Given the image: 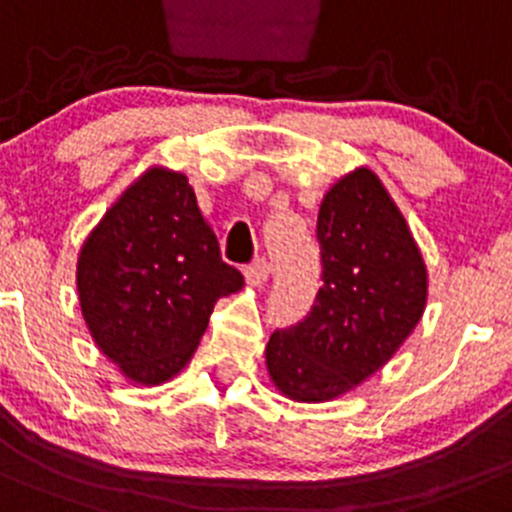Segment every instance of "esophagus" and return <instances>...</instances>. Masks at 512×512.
<instances>
[{"instance_id":"34e87169","label":"esophagus","mask_w":512,"mask_h":512,"mask_svg":"<svg viewBox=\"0 0 512 512\" xmlns=\"http://www.w3.org/2000/svg\"><path fill=\"white\" fill-rule=\"evenodd\" d=\"M245 277L250 285H265L267 280H270V262L265 260V257H260V260L252 262L250 267H245Z\"/></svg>"}]
</instances>
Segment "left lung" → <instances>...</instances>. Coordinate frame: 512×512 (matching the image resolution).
Segmentation results:
<instances>
[{
	"label": "left lung",
	"mask_w": 512,
	"mask_h": 512,
	"mask_svg": "<svg viewBox=\"0 0 512 512\" xmlns=\"http://www.w3.org/2000/svg\"><path fill=\"white\" fill-rule=\"evenodd\" d=\"M322 287L297 325L267 342L282 395L322 403L380 370L425 310L428 275L403 215L370 170L325 195L317 215Z\"/></svg>",
	"instance_id": "left-lung-1"
}]
</instances>
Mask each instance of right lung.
Masks as SVG:
<instances>
[{
	"label": "right lung",
	"mask_w": 512,
	"mask_h": 512,
	"mask_svg": "<svg viewBox=\"0 0 512 512\" xmlns=\"http://www.w3.org/2000/svg\"><path fill=\"white\" fill-rule=\"evenodd\" d=\"M242 285L187 177L167 170H150L114 202L77 265L79 305L94 342L142 385L177 375L215 302Z\"/></svg>",
	"instance_id": "1"
}]
</instances>
